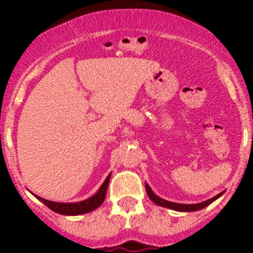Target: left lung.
<instances>
[{
  "mask_svg": "<svg viewBox=\"0 0 253 253\" xmlns=\"http://www.w3.org/2000/svg\"><path fill=\"white\" fill-rule=\"evenodd\" d=\"M146 190H147V194H148V196L151 198V200L153 203H156V204L161 205V207H165V208H169V209H173V210H177V211H195V210H200L203 209V208L208 207V205L210 204V203H213L215 199H218L219 196L222 195V194H218L216 196H214V198L209 199V200H207V202H203V203H199V204H177V203H171V202H167V200H163V199L158 198L156 194L153 193L151 190V187L148 186V185H146Z\"/></svg>",
  "mask_w": 253,
  "mask_h": 253,
  "instance_id": "1",
  "label": "left lung"
}]
</instances>
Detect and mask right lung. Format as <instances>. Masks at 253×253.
<instances>
[{"instance_id":"right-lung-1","label":"right lung","mask_w":253,"mask_h":253,"mask_svg":"<svg viewBox=\"0 0 253 253\" xmlns=\"http://www.w3.org/2000/svg\"><path fill=\"white\" fill-rule=\"evenodd\" d=\"M109 181H110V175L107 176L106 180L104 181V184L102 186L100 187L99 191L96 195H93L92 198L87 199L84 202H80V203H54V202H49V200H45L43 198H39L40 202L45 204L46 207L49 208L50 210L55 211V213L63 214V215H80V214H84L88 213L91 210L96 209V208H99L100 205L104 203L105 196H106V190H107V185H109Z\"/></svg>"}]
</instances>
